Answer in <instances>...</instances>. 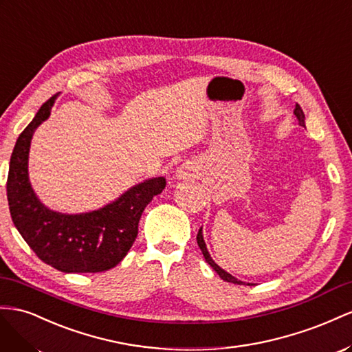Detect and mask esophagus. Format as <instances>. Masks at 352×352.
I'll list each match as a JSON object with an SVG mask.
<instances>
[{"instance_id":"obj_1","label":"esophagus","mask_w":352,"mask_h":352,"mask_svg":"<svg viewBox=\"0 0 352 352\" xmlns=\"http://www.w3.org/2000/svg\"><path fill=\"white\" fill-rule=\"evenodd\" d=\"M178 177L183 178V179H187L188 178V173H187V168H182L178 170Z\"/></svg>"}]
</instances>
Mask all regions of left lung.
Masks as SVG:
<instances>
[{
    "mask_svg": "<svg viewBox=\"0 0 352 352\" xmlns=\"http://www.w3.org/2000/svg\"><path fill=\"white\" fill-rule=\"evenodd\" d=\"M295 115H296V118H298V120H299V125H302V126H305V115H304V112H302V109H300V106L296 103V107H295ZM197 245H199V248H200V250H202V254H204V256H205V259H206V263L212 267L215 271H217V274L224 280V282H228V283H234V285H243V282H240V280H237L236 277H233L232 274H228L227 271H224L223 268H221L219 265H217L215 263H214V259L210 258V255H209V252H208V249H206V245H205V240H204V236H202V227L199 228V233H197ZM250 286V285H249Z\"/></svg>",
    "mask_w": 352,
    "mask_h": 352,
    "instance_id": "1",
    "label": "left lung"
}]
</instances>
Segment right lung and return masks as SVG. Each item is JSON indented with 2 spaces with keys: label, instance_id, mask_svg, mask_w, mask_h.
I'll return each instance as SVG.
<instances>
[{
  "label": "right lung",
  "instance_id": "right-lung-1",
  "mask_svg": "<svg viewBox=\"0 0 352 352\" xmlns=\"http://www.w3.org/2000/svg\"><path fill=\"white\" fill-rule=\"evenodd\" d=\"M54 97L39 107L10 159L7 199L19 233L43 263L62 273H100L118 265L138 234L144 208L162 193L164 177L147 179L116 202L93 212L66 215L47 209L35 196L28 178V156L34 131L52 112Z\"/></svg>",
  "mask_w": 352,
  "mask_h": 352
}]
</instances>
